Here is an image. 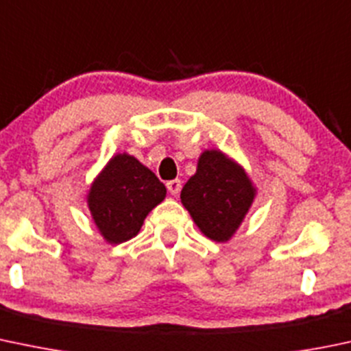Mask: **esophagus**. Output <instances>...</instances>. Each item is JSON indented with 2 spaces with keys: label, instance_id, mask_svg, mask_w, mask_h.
Segmentation results:
<instances>
[{
  "label": "esophagus",
  "instance_id": "1",
  "mask_svg": "<svg viewBox=\"0 0 351 351\" xmlns=\"http://www.w3.org/2000/svg\"><path fill=\"white\" fill-rule=\"evenodd\" d=\"M166 188L171 195H178L180 190H182V182L180 180H171V182L166 183Z\"/></svg>",
  "mask_w": 351,
  "mask_h": 351
}]
</instances>
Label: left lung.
I'll use <instances>...</instances> for the list:
<instances>
[{"instance_id":"obj_1","label":"left lung","mask_w":351,"mask_h":351,"mask_svg":"<svg viewBox=\"0 0 351 351\" xmlns=\"http://www.w3.org/2000/svg\"><path fill=\"white\" fill-rule=\"evenodd\" d=\"M254 197L256 188L242 166L217 149L202 153L197 173L180 195L193 222L215 242H227L235 234Z\"/></svg>"}]
</instances>
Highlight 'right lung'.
<instances>
[{
	"mask_svg": "<svg viewBox=\"0 0 351 351\" xmlns=\"http://www.w3.org/2000/svg\"><path fill=\"white\" fill-rule=\"evenodd\" d=\"M166 188L134 156L116 154L92 183L88 210L102 237L110 243L134 237L146 215L165 200Z\"/></svg>",
	"mask_w": 351,
	"mask_h": 351,
	"instance_id": "obj_1",
	"label": "right lung"
}]
</instances>
